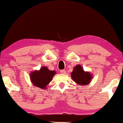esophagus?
<instances>
[{
	"instance_id": "34e87169",
	"label": "esophagus",
	"mask_w": 123,
	"mask_h": 123,
	"mask_svg": "<svg viewBox=\"0 0 123 123\" xmlns=\"http://www.w3.org/2000/svg\"><path fill=\"white\" fill-rule=\"evenodd\" d=\"M60 73H61L62 74H65L66 72H65V70H60Z\"/></svg>"
}]
</instances>
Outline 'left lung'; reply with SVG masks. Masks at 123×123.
Segmentation results:
<instances>
[{"label":"left lung","mask_w":123,"mask_h":123,"mask_svg":"<svg viewBox=\"0 0 123 123\" xmlns=\"http://www.w3.org/2000/svg\"><path fill=\"white\" fill-rule=\"evenodd\" d=\"M71 77L77 85L85 86L91 82L92 75L89 72H85L81 65L78 64L74 67L71 73Z\"/></svg>","instance_id":"1"}]
</instances>
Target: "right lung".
Returning <instances> with one entry per match:
<instances>
[{
	"instance_id": "add662e5",
	"label": "right lung",
	"mask_w": 123,
	"mask_h": 123,
	"mask_svg": "<svg viewBox=\"0 0 123 123\" xmlns=\"http://www.w3.org/2000/svg\"><path fill=\"white\" fill-rule=\"evenodd\" d=\"M56 72L50 70L46 67H43L40 70H35L30 73V80L32 85L37 88L46 90L53 80Z\"/></svg>"
}]
</instances>
